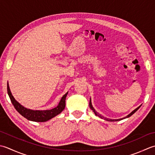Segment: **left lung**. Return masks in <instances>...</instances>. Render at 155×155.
I'll return each instance as SVG.
<instances>
[{
  "instance_id": "1",
  "label": "left lung",
  "mask_w": 155,
  "mask_h": 155,
  "mask_svg": "<svg viewBox=\"0 0 155 155\" xmlns=\"http://www.w3.org/2000/svg\"><path fill=\"white\" fill-rule=\"evenodd\" d=\"M89 105H90V108L93 110L94 111V112L95 113V114L96 115V116H99L100 118H104V120H108V121H118V120H122L123 118H120V119H117V120H112V119H108V118H104V117H103V116H102V115H100L99 113H97V112H96V111L94 109V108L92 107V105H91V99H90V104H89ZM140 107V106H138L137 108H136L134 110H133V111H132L130 114H129L127 116H126V117H124V118H128V117H130V116H131L132 114H133L134 113H135L137 111V110L139 109V108Z\"/></svg>"
}]
</instances>
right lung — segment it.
Listing matches in <instances>:
<instances>
[{
  "instance_id": "1",
  "label": "right lung",
  "mask_w": 155,
  "mask_h": 155,
  "mask_svg": "<svg viewBox=\"0 0 155 155\" xmlns=\"http://www.w3.org/2000/svg\"><path fill=\"white\" fill-rule=\"evenodd\" d=\"M7 92L12 105L14 106L16 110L25 118L35 122H46L61 113L65 108V98L68 95V93H66L62 97L59 105L56 108L49 110H32L25 108L17 101H16L11 92L8 84H7Z\"/></svg>"
}]
</instances>
